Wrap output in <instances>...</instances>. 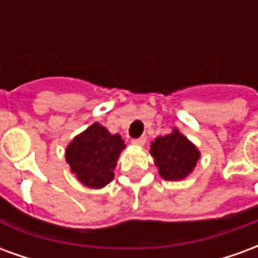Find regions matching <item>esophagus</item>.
I'll use <instances>...</instances> for the list:
<instances>
[{
  "mask_svg": "<svg viewBox=\"0 0 258 258\" xmlns=\"http://www.w3.org/2000/svg\"><path fill=\"white\" fill-rule=\"evenodd\" d=\"M133 144L137 146H144L146 144L145 137H141V138H137V140H133Z\"/></svg>",
  "mask_w": 258,
  "mask_h": 258,
  "instance_id": "1",
  "label": "esophagus"
}]
</instances>
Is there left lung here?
Here are the masks:
<instances>
[{"mask_svg":"<svg viewBox=\"0 0 258 258\" xmlns=\"http://www.w3.org/2000/svg\"><path fill=\"white\" fill-rule=\"evenodd\" d=\"M151 156L160 177L166 181H182L196 167L200 151L178 128L170 134L157 137L151 142Z\"/></svg>","mask_w":258,"mask_h":258,"instance_id":"8db88e82","label":"left lung"}]
</instances>
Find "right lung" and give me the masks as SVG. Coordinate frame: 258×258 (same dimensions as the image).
Returning a JSON list of instances; mask_svg holds the SVG:
<instances>
[{"instance_id":"obj_1","label":"right lung","mask_w":258,"mask_h":258,"mask_svg":"<svg viewBox=\"0 0 258 258\" xmlns=\"http://www.w3.org/2000/svg\"><path fill=\"white\" fill-rule=\"evenodd\" d=\"M124 149L121 135L110 134L106 127L94 123L70 141L64 157L70 171L81 184L91 189H101L114 178V168Z\"/></svg>"}]
</instances>
